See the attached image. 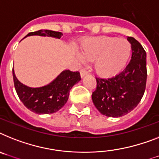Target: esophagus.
Returning a JSON list of instances; mask_svg holds the SVG:
<instances>
[{"label":"esophagus","instance_id":"obj_1","mask_svg":"<svg viewBox=\"0 0 159 159\" xmlns=\"http://www.w3.org/2000/svg\"><path fill=\"white\" fill-rule=\"evenodd\" d=\"M87 73V71H86L85 69H81V71H80V74H81V77H83L84 76H86Z\"/></svg>","mask_w":159,"mask_h":159}]
</instances>
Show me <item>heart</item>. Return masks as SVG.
<instances>
[{"instance_id": "heart-1", "label": "heart", "mask_w": 159, "mask_h": 159, "mask_svg": "<svg viewBox=\"0 0 159 159\" xmlns=\"http://www.w3.org/2000/svg\"><path fill=\"white\" fill-rule=\"evenodd\" d=\"M130 43L116 37H96L83 43L81 53L83 58L93 61L94 70L102 77H111L125 67L131 55Z\"/></svg>"}]
</instances>
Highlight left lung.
Segmentation results:
<instances>
[{
    "label": "left lung",
    "mask_w": 159,
    "mask_h": 159,
    "mask_svg": "<svg viewBox=\"0 0 159 159\" xmlns=\"http://www.w3.org/2000/svg\"><path fill=\"white\" fill-rule=\"evenodd\" d=\"M131 43L130 62L121 73L109 78L96 77V90L92 100L100 113L120 117L138 105L145 93L147 69L146 52L137 39L128 37Z\"/></svg>",
    "instance_id": "8db88e82"
}]
</instances>
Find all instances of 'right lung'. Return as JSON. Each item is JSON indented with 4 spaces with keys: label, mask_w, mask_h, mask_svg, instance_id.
Wrapping results in <instances>:
<instances>
[{
    "label": "right lung",
    "mask_w": 159,
    "mask_h": 159,
    "mask_svg": "<svg viewBox=\"0 0 159 159\" xmlns=\"http://www.w3.org/2000/svg\"><path fill=\"white\" fill-rule=\"evenodd\" d=\"M29 35L51 36L60 39L62 33L40 30L30 32L24 38ZM13 77L14 87L20 100L29 110L37 114H51L59 111L68 101L71 88L81 80L78 71L65 70L48 85L42 87L31 88L25 86L17 79L14 69Z\"/></svg>",
    "instance_id": "obj_1"
}]
</instances>
